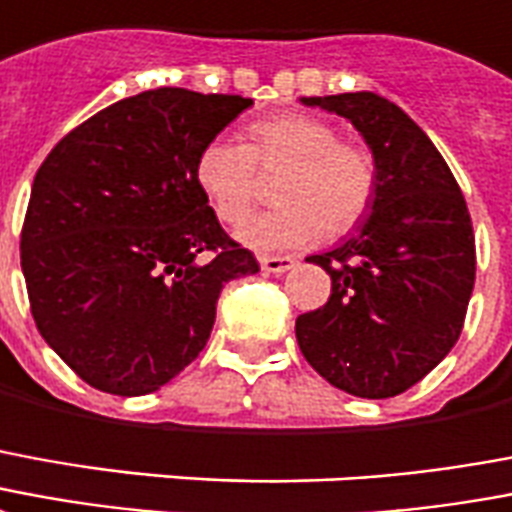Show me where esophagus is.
<instances>
[{"mask_svg":"<svg viewBox=\"0 0 512 512\" xmlns=\"http://www.w3.org/2000/svg\"><path fill=\"white\" fill-rule=\"evenodd\" d=\"M260 268L266 274H285L290 268H295L293 257H260Z\"/></svg>","mask_w":512,"mask_h":512,"instance_id":"obj_1","label":"esophagus"}]
</instances>
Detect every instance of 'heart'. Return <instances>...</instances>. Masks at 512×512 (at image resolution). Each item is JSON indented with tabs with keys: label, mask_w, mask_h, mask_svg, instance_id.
I'll use <instances>...</instances> for the list:
<instances>
[{
	"label": "heart",
	"mask_w": 512,
	"mask_h": 512,
	"mask_svg": "<svg viewBox=\"0 0 512 512\" xmlns=\"http://www.w3.org/2000/svg\"><path fill=\"white\" fill-rule=\"evenodd\" d=\"M260 170L285 173L276 181L271 211L246 219L238 241L257 252H285L328 236H344L358 225L374 198V165L369 154L339 140L325 121L285 113L255 121L249 143L214 138L200 149L195 179L217 217L236 225L252 211L260 192Z\"/></svg>",
	"instance_id": "1"
}]
</instances>
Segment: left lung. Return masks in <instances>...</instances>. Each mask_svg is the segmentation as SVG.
<instances>
[{"label": "left lung", "mask_w": 512, "mask_h": 512, "mask_svg": "<svg viewBox=\"0 0 512 512\" xmlns=\"http://www.w3.org/2000/svg\"><path fill=\"white\" fill-rule=\"evenodd\" d=\"M344 116L374 160L369 217L328 252L331 298L295 320L320 377L361 399L420 382L458 342L475 285V236L448 162L399 105L374 92L301 97Z\"/></svg>", "instance_id": "1"}]
</instances>
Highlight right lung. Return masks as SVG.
<instances>
[{
  "instance_id": "add662e5",
  "label": "right lung",
  "mask_w": 512,
  "mask_h": 512,
  "mask_svg": "<svg viewBox=\"0 0 512 512\" xmlns=\"http://www.w3.org/2000/svg\"><path fill=\"white\" fill-rule=\"evenodd\" d=\"M249 105L140 92L64 135L37 170L21 230L32 317L97 391H160L206 347L225 282L260 271L195 179L200 149Z\"/></svg>"
}]
</instances>
